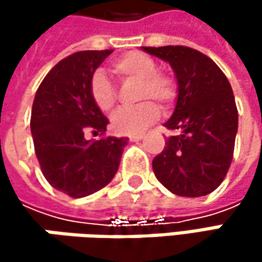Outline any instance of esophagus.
Returning a JSON list of instances; mask_svg holds the SVG:
<instances>
[{"label":"esophagus","instance_id":"1","mask_svg":"<svg viewBox=\"0 0 262 262\" xmlns=\"http://www.w3.org/2000/svg\"><path fill=\"white\" fill-rule=\"evenodd\" d=\"M129 139H130L132 142L141 141V139H142V135H141V133H138V135H130V136H129Z\"/></svg>","mask_w":262,"mask_h":262}]
</instances>
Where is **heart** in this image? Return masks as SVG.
Listing matches in <instances>:
<instances>
[{"instance_id": "heart-1", "label": "heart", "mask_w": 262, "mask_h": 262, "mask_svg": "<svg viewBox=\"0 0 262 262\" xmlns=\"http://www.w3.org/2000/svg\"><path fill=\"white\" fill-rule=\"evenodd\" d=\"M156 68L158 65L153 57L138 51L126 53L112 60L111 70L120 79L138 81L135 98L142 101L136 106L120 109L112 117L111 124L114 132L120 135L141 133L159 118V107L153 101H158L162 107H168L174 101L178 95L174 80ZM89 95L101 112H111L117 103V91L103 71H95L91 76Z\"/></svg>"}]
</instances>
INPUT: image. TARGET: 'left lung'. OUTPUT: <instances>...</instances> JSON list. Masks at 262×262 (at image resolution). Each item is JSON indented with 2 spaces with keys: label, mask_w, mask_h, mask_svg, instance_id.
I'll return each instance as SVG.
<instances>
[{
  "label": "left lung",
  "mask_w": 262,
  "mask_h": 262,
  "mask_svg": "<svg viewBox=\"0 0 262 262\" xmlns=\"http://www.w3.org/2000/svg\"><path fill=\"white\" fill-rule=\"evenodd\" d=\"M142 50L171 65L179 92L165 123L178 135L170 136L153 159L155 176L176 195H206L223 182L234 158L238 111L231 83L212 59L194 48Z\"/></svg>",
  "instance_id": "left-lung-1"
}]
</instances>
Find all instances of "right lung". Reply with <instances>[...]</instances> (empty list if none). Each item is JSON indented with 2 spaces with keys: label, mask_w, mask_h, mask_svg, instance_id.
Wrapping results in <instances>:
<instances>
[{
  "label": "right lung",
  "mask_w": 262,
  "mask_h": 262,
  "mask_svg": "<svg viewBox=\"0 0 262 262\" xmlns=\"http://www.w3.org/2000/svg\"><path fill=\"white\" fill-rule=\"evenodd\" d=\"M114 50L79 51L62 59L39 84L30 127L36 158L48 183L70 197H86L111 182L127 138L103 135L107 118L89 95V79Z\"/></svg>",
  "instance_id": "obj_1"
}]
</instances>
